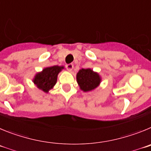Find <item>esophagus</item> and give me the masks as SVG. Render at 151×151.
Here are the masks:
<instances>
[{
	"instance_id": "1",
	"label": "esophagus",
	"mask_w": 151,
	"mask_h": 151,
	"mask_svg": "<svg viewBox=\"0 0 151 151\" xmlns=\"http://www.w3.org/2000/svg\"><path fill=\"white\" fill-rule=\"evenodd\" d=\"M66 68H67L68 70L70 72H71L73 70V69H74V65H73V64H68V65H66Z\"/></svg>"
}]
</instances>
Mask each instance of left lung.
Here are the masks:
<instances>
[{"label": "left lung", "mask_w": 151, "mask_h": 151, "mask_svg": "<svg viewBox=\"0 0 151 151\" xmlns=\"http://www.w3.org/2000/svg\"><path fill=\"white\" fill-rule=\"evenodd\" d=\"M76 79L80 89L84 92L94 90L99 86L101 82V76L91 68H82L79 70Z\"/></svg>", "instance_id": "8db88e82"}]
</instances>
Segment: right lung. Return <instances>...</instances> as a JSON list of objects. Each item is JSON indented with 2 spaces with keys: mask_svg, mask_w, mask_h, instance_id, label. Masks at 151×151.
<instances>
[{
  "mask_svg": "<svg viewBox=\"0 0 151 151\" xmlns=\"http://www.w3.org/2000/svg\"><path fill=\"white\" fill-rule=\"evenodd\" d=\"M64 68V66L58 65L44 68L41 71L35 74L32 82L39 89L48 93L49 91L53 89L57 82L58 74Z\"/></svg>",
  "mask_w": 151,
  "mask_h": 151,
  "instance_id": "add662e5",
  "label": "right lung"
}]
</instances>
